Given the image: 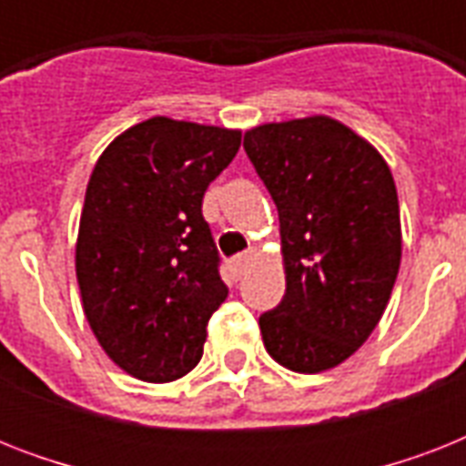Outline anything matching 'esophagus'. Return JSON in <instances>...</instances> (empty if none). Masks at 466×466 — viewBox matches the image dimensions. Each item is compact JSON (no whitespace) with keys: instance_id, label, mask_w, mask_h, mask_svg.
I'll return each instance as SVG.
<instances>
[{"instance_id":"obj_1","label":"esophagus","mask_w":466,"mask_h":466,"mask_svg":"<svg viewBox=\"0 0 466 466\" xmlns=\"http://www.w3.org/2000/svg\"><path fill=\"white\" fill-rule=\"evenodd\" d=\"M248 261H251V254L234 256L232 261H229V270H232V276H234V278H241V276H244V270H247Z\"/></svg>"}]
</instances>
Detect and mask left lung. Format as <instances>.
<instances>
[{
  "label": "left lung",
  "instance_id": "obj_1",
  "mask_svg": "<svg viewBox=\"0 0 466 466\" xmlns=\"http://www.w3.org/2000/svg\"><path fill=\"white\" fill-rule=\"evenodd\" d=\"M244 149L280 218L285 295L258 319L270 358L324 372L382 319L401 263L397 186L368 140L326 116L266 123Z\"/></svg>",
  "mask_w": 466,
  "mask_h": 466
}]
</instances>
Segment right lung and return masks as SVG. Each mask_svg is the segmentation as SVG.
I'll return each instance as SVG.
<instances>
[{"label": "right lung", "instance_id": "add662e5", "mask_svg": "<svg viewBox=\"0 0 466 466\" xmlns=\"http://www.w3.org/2000/svg\"><path fill=\"white\" fill-rule=\"evenodd\" d=\"M239 145V130L157 116L118 135L91 171L75 256L84 314L142 382H174L203 358L229 292L203 196Z\"/></svg>", "mask_w": 466, "mask_h": 466}]
</instances>
